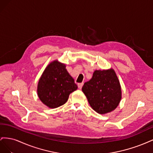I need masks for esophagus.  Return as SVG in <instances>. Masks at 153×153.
<instances>
[{
	"label": "esophagus",
	"instance_id": "esophagus-1",
	"mask_svg": "<svg viewBox=\"0 0 153 153\" xmlns=\"http://www.w3.org/2000/svg\"><path fill=\"white\" fill-rule=\"evenodd\" d=\"M83 85H84V83H80V84H78V88H79L80 89H81L82 86H83Z\"/></svg>",
	"mask_w": 153,
	"mask_h": 153
}]
</instances>
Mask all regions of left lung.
<instances>
[{
  "mask_svg": "<svg viewBox=\"0 0 153 153\" xmlns=\"http://www.w3.org/2000/svg\"><path fill=\"white\" fill-rule=\"evenodd\" d=\"M82 91L94 111L100 114L112 112L121 99V88L113 69L96 70L91 79L85 82Z\"/></svg>",
  "mask_w": 153,
  "mask_h": 153,
  "instance_id": "obj_1",
  "label": "left lung"
}]
</instances>
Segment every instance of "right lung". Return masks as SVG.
<instances>
[{
    "label": "right lung",
    "mask_w": 153,
    "mask_h": 153,
    "mask_svg": "<svg viewBox=\"0 0 153 153\" xmlns=\"http://www.w3.org/2000/svg\"><path fill=\"white\" fill-rule=\"evenodd\" d=\"M78 89L66 65L57 61L48 64L38 84V95L42 103L50 108L66 103L69 96Z\"/></svg>",
    "instance_id": "add662e5"
}]
</instances>
